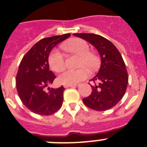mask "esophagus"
<instances>
[{
	"mask_svg": "<svg viewBox=\"0 0 147 147\" xmlns=\"http://www.w3.org/2000/svg\"><path fill=\"white\" fill-rule=\"evenodd\" d=\"M78 85H64V87L65 88H72V87H75V86H77Z\"/></svg>",
	"mask_w": 147,
	"mask_h": 147,
	"instance_id": "34e87169",
	"label": "esophagus"
}]
</instances>
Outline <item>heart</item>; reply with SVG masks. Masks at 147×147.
I'll return each mask as SVG.
<instances>
[{
	"label": "heart",
	"instance_id": "heart-1",
	"mask_svg": "<svg viewBox=\"0 0 147 147\" xmlns=\"http://www.w3.org/2000/svg\"><path fill=\"white\" fill-rule=\"evenodd\" d=\"M63 48L72 53L80 56V69H67L59 76V81L63 84L74 85L84 80L88 76L89 72L86 67L94 70L98 67L99 59L95 53L89 51V45L84 40L75 38L63 45ZM49 64L51 69L56 72L64 70L65 61L62 53L57 49L52 51L49 57Z\"/></svg>",
	"mask_w": 147,
	"mask_h": 147
}]
</instances>
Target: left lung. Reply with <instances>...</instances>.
I'll return each mask as SVG.
<instances>
[{
    "instance_id": "8db88e82",
    "label": "left lung",
    "mask_w": 147,
    "mask_h": 147,
    "mask_svg": "<svg viewBox=\"0 0 147 147\" xmlns=\"http://www.w3.org/2000/svg\"><path fill=\"white\" fill-rule=\"evenodd\" d=\"M73 35L90 42L98 51L101 67L90 80L92 93L83 98L86 106L96 111L111 109L121 100L125 93L128 76L121 54L109 40L94 33H75Z\"/></svg>"
}]
</instances>
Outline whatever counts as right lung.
I'll return each mask as SVG.
<instances>
[{"instance_id":"1","label":"right lung","mask_w":147,"mask_h":147,"mask_svg":"<svg viewBox=\"0 0 147 147\" xmlns=\"http://www.w3.org/2000/svg\"><path fill=\"white\" fill-rule=\"evenodd\" d=\"M70 36V34L43 38L36 42L24 56L16 75V89L20 99L30 111L40 115H50L61 108L64 88H45L56 78L49 70L51 51Z\"/></svg>"}]
</instances>
